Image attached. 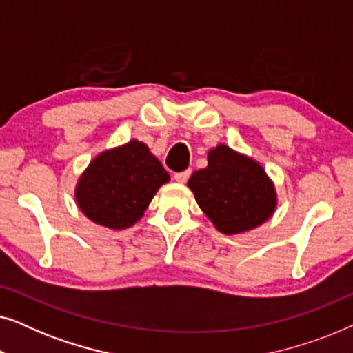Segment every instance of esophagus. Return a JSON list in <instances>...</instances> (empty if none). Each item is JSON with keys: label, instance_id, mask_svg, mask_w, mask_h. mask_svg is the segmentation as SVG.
Returning a JSON list of instances; mask_svg holds the SVG:
<instances>
[{"label": "esophagus", "instance_id": "obj_1", "mask_svg": "<svg viewBox=\"0 0 353 353\" xmlns=\"http://www.w3.org/2000/svg\"><path fill=\"white\" fill-rule=\"evenodd\" d=\"M191 176V170H185V172H180V173H175V180L178 183H186L188 178Z\"/></svg>", "mask_w": 353, "mask_h": 353}]
</instances>
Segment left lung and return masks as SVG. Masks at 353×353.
<instances>
[{"mask_svg": "<svg viewBox=\"0 0 353 353\" xmlns=\"http://www.w3.org/2000/svg\"><path fill=\"white\" fill-rule=\"evenodd\" d=\"M205 168L188 188L220 233L239 234L265 223L276 209V190L263 167L225 144L212 148Z\"/></svg>", "mask_w": 353, "mask_h": 353, "instance_id": "8db88e82", "label": "left lung"}]
</instances>
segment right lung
<instances>
[{
  "label": "right lung",
  "instance_id": "add662e5",
  "mask_svg": "<svg viewBox=\"0 0 353 353\" xmlns=\"http://www.w3.org/2000/svg\"><path fill=\"white\" fill-rule=\"evenodd\" d=\"M170 175L146 144L132 139L96 156L81 173L75 201L86 219L110 230L137 223Z\"/></svg>",
  "mask_w": 353,
  "mask_h": 353
}]
</instances>
